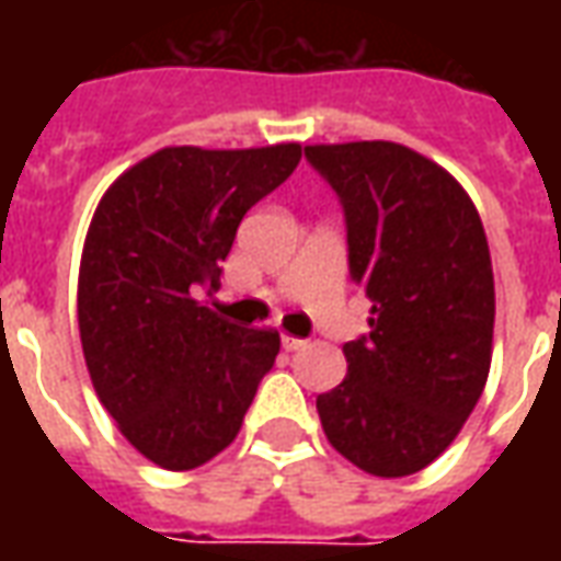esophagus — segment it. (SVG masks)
Masks as SVG:
<instances>
[{
  "instance_id": "obj_1",
  "label": "esophagus",
  "mask_w": 561,
  "mask_h": 561,
  "mask_svg": "<svg viewBox=\"0 0 561 561\" xmlns=\"http://www.w3.org/2000/svg\"><path fill=\"white\" fill-rule=\"evenodd\" d=\"M306 345V340H297V336H282V348L285 352H300Z\"/></svg>"
}]
</instances>
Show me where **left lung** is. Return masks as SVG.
Instances as JSON below:
<instances>
[{
	"instance_id": "1",
	"label": "left lung",
	"mask_w": 561,
	"mask_h": 561,
	"mask_svg": "<svg viewBox=\"0 0 561 561\" xmlns=\"http://www.w3.org/2000/svg\"><path fill=\"white\" fill-rule=\"evenodd\" d=\"M306 159L340 195L352 279L373 304L318 417L357 469L405 478L445 454L490 376L495 288L481 216L445 168L402 144H316Z\"/></svg>"
}]
</instances>
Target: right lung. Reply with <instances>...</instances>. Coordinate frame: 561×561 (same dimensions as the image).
I'll return each instance as SVG.
<instances>
[{
    "label": "right lung",
    "mask_w": 561,
    "mask_h": 561,
    "mask_svg": "<svg viewBox=\"0 0 561 561\" xmlns=\"http://www.w3.org/2000/svg\"><path fill=\"white\" fill-rule=\"evenodd\" d=\"M300 156V144L164 147L99 201L78 279L83 357L119 433L161 469H197L231 445L276 364V330L237 328L204 297L245 213Z\"/></svg>",
    "instance_id": "obj_1"
}]
</instances>
